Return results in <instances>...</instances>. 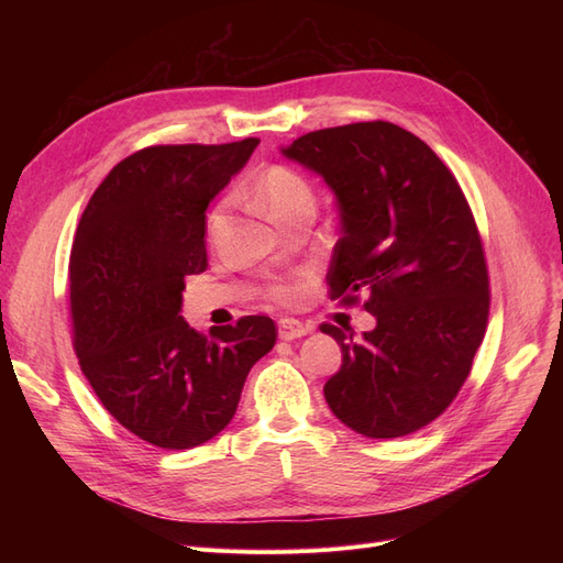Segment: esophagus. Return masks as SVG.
<instances>
[{
	"instance_id": "1",
	"label": "esophagus",
	"mask_w": 563,
	"mask_h": 563,
	"mask_svg": "<svg viewBox=\"0 0 563 563\" xmlns=\"http://www.w3.org/2000/svg\"><path fill=\"white\" fill-rule=\"evenodd\" d=\"M312 329L310 327H305L302 321H298V319H279V338L282 340H296V338H302V335H308Z\"/></svg>"
}]
</instances>
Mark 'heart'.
<instances>
[{
	"mask_svg": "<svg viewBox=\"0 0 563 563\" xmlns=\"http://www.w3.org/2000/svg\"><path fill=\"white\" fill-rule=\"evenodd\" d=\"M253 192H255V199L263 203V209H267V213L275 218L277 223H284L288 216H294L305 207L314 209V190L308 183V178L284 164L265 168L261 178L255 180ZM218 223H220V211H213L209 216V232H213ZM296 291L298 288L294 284H279L269 288V296L275 300H291Z\"/></svg>",
	"mask_w": 563,
	"mask_h": 563,
	"instance_id": "obj_1",
	"label": "heart"
}]
</instances>
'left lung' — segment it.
<instances>
[{"mask_svg": "<svg viewBox=\"0 0 563 563\" xmlns=\"http://www.w3.org/2000/svg\"><path fill=\"white\" fill-rule=\"evenodd\" d=\"M282 155L335 195L331 298L364 294L376 317L362 338L321 323L343 352L323 397L364 437L411 434L455 399L486 331L488 269L467 199L428 143L389 122L305 133Z\"/></svg>", "mask_w": 563, "mask_h": 563, "instance_id": "8db88e82", "label": "left lung"}]
</instances>
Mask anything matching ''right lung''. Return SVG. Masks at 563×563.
I'll return each instance as SVG.
<instances>
[{
  "label": "right lung",
  "instance_id": "obj_1",
  "mask_svg": "<svg viewBox=\"0 0 563 563\" xmlns=\"http://www.w3.org/2000/svg\"><path fill=\"white\" fill-rule=\"evenodd\" d=\"M258 139L155 145L119 162L81 213L70 255L75 352L110 416L183 451L228 428L251 366L277 343L269 317L197 333L185 277L207 269V209Z\"/></svg>",
  "mask_w": 563,
  "mask_h": 563
}]
</instances>
